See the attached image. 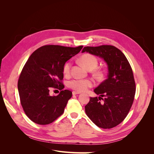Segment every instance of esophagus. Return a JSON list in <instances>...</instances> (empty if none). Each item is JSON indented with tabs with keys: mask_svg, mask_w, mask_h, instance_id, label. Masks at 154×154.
<instances>
[{
	"mask_svg": "<svg viewBox=\"0 0 154 154\" xmlns=\"http://www.w3.org/2000/svg\"><path fill=\"white\" fill-rule=\"evenodd\" d=\"M80 94V92H79L72 91V94H73V95H76V94Z\"/></svg>",
	"mask_w": 154,
	"mask_h": 154,
	"instance_id": "1",
	"label": "esophagus"
}]
</instances>
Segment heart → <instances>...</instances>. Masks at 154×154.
<instances>
[{
    "mask_svg": "<svg viewBox=\"0 0 154 154\" xmlns=\"http://www.w3.org/2000/svg\"><path fill=\"white\" fill-rule=\"evenodd\" d=\"M80 62L88 70H90V71L92 70L93 73L94 74L97 78L101 79L103 77V72L100 69H96L98 65V60L94 55L91 54H83L80 58ZM71 65V62H67L64 64L63 67V73L66 76H68L70 74ZM94 82L91 79L74 78L68 83V86L70 88L79 92H85L89 88L94 86Z\"/></svg>",
    "mask_w": 154,
    "mask_h": 154,
    "instance_id": "heart-1",
    "label": "heart"
}]
</instances>
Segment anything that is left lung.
Segmentation results:
<instances>
[{
  "mask_svg": "<svg viewBox=\"0 0 154 154\" xmlns=\"http://www.w3.org/2000/svg\"><path fill=\"white\" fill-rule=\"evenodd\" d=\"M84 52L103 58L109 70L106 80L94 90L100 96L91 97L85 105L86 114L97 127H115L127 117L134 102L136 83L132 67L125 54L113 45L87 46L83 48Z\"/></svg>",
  "mask_w": 154,
  "mask_h": 154,
  "instance_id": "left-lung-1",
  "label": "left lung"
}]
</instances>
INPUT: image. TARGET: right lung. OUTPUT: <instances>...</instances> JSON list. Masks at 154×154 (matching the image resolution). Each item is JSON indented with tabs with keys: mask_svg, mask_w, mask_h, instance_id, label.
<instances>
[{
	"mask_svg": "<svg viewBox=\"0 0 154 154\" xmlns=\"http://www.w3.org/2000/svg\"><path fill=\"white\" fill-rule=\"evenodd\" d=\"M82 48L46 45L31 54L20 74L18 90L23 110L32 122L48 125L63 113L72 92L63 90V67ZM51 88L61 91L51 97Z\"/></svg>",
	"mask_w": 154,
	"mask_h": 154,
	"instance_id": "obj_1",
	"label": "right lung"
}]
</instances>
